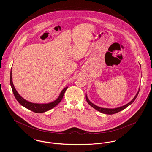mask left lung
Listing matches in <instances>:
<instances>
[{"instance_id":"1","label":"left lung","mask_w":152,"mask_h":152,"mask_svg":"<svg viewBox=\"0 0 152 152\" xmlns=\"http://www.w3.org/2000/svg\"><path fill=\"white\" fill-rule=\"evenodd\" d=\"M139 89H140V88L139 89V91H137V94H136V95L134 96V97L133 98V99L129 102V103H128L127 104L122 106V107H118V108H101V107H99L96 105H95V104H94L93 103H92L89 100V99L88 98V96H87V95L86 94V100H87V102L88 103V104L89 105H91L92 108H94V109H95L96 110H98L99 112H101V113H105V114H108V115H112V114H114V113H118L122 110H124V109L127 108L128 106H129L130 104H132V103H133V102L135 100V99L136 98L138 94H139Z\"/></svg>"}]
</instances>
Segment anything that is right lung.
Instances as JSON below:
<instances>
[{"label": "right lung", "instance_id": "obj_1", "mask_svg": "<svg viewBox=\"0 0 152 152\" xmlns=\"http://www.w3.org/2000/svg\"><path fill=\"white\" fill-rule=\"evenodd\" d=\"M12 70L11 69L10 71V86L12 89V91L13 92V94L15 95V98L16 100L19 102V103L22 105L23 107H24L36 113H43L51 109L54 108L56 106H57L62 100L64 94L65 93L66 89H67L68 87H66L62 90V91L60 92L59 96L57 98V99L55 101L47 103V104H36V103H33L30 102L26 99H24L23 97H22L19 94L18 92L16 89H15V87H14L13 81H12Z\"/></svg>", "mask_w": 152, "mask_h": 152}]
</instances>
